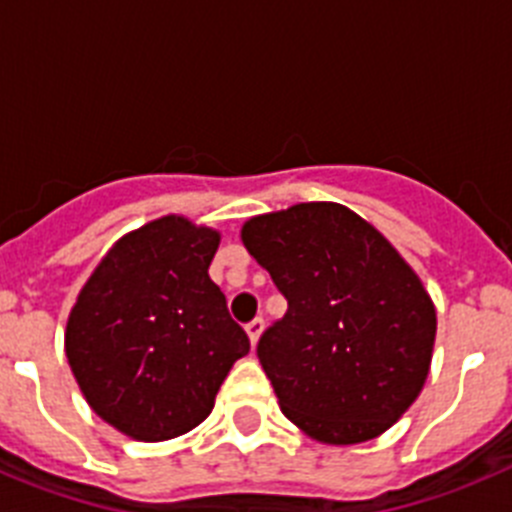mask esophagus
Instances as JSON below:
<instances>
[{"label":"esophagus","mask_w":512,"mask_h":512,"mask_svg":"<svg viewBox=\"0 0 512 512\" xmlns=\"http://www.w3.org/2000/svg\"><path fill=\"white\" fill-rule=\"evenodd\" d=\"M246 333H248V338H251V346H256L261 338V333H264V318H253L251 323L246 325Z\"/></svg>","instance_id":"obj_1"}]
</instances>
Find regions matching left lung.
<instances>
[{
	"label": "left lung",
	"instance_id": "left-lung-1",
	"mask_svg": "<svg viewBox=\"0 0 512 512\" xmlns=\"http://www.w3.org/2000/svg\"><path fill=\"white\" fill-rule=\"evenodd\" d=\"M241 241L287 297L259 341L279 408L328 446L390 431L431 372L436 305L413 266L338 202L246 220Z\"/></svg>",
	"mask_w": 512,
	"mask_h": 512
}]
</instances>
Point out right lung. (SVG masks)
I'll return each instance as SVG.
<instances>
[{
    "label": "right lung",
    "instance_id": "add662e5",
    "mask_svg": "<svg viewBox=\"0 0 512 512\" xmlns=\"http://www.w3.org/2000/svg\"><path fill=\"white\" fill-rule=\"evenodd\" d=\"M220 233L184 215L130 230L104 253L66 323V359L89 408L135 441L189 433L248 354L210 279Z\"/></svg>",
    "mask_w": 512,
    "mask_h": 512
}]
</instances>
